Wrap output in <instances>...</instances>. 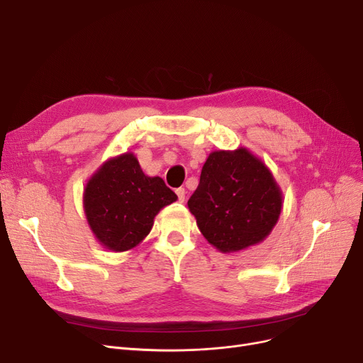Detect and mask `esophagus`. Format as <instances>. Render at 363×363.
I'll use <instances>...</instances> for the list:
<instances>
[{
  "label": "esophagus",
  "mask_w": 363,
  "mask_h": 363,
  "mask_svg": "<svg viewBox=\"0 0 363 363\" xmlns=\"http://www.w3.org/2000/svg\"><path fill=\"white\" fill-rule=\"evenodd\" d=\"M177 196H178V200L182 203V201H185V194H186V191H185V188H178L177 189Z\"/></svg>",
  "instance_id": "esophagus-1"
}]
</instances>
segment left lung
I'll list each match as a JSON object with an SVG mask.
<instances>
[{
	"label": "left lung",
	"instance_id": "8db88e82",
	"mask_svg": "<svg viewBox=\"0 0 363 363\" xmlns=\"http://www.w3.org/2000/svg\"><path fill=\"white\" fill-rule=\"evenodd\" d=\"M203 237L222 253L262 242L277 225L282 193L271 170L247 148L213 151L188 200Z\"/></svg>",
	"mask_w": 363,
	"mask_h": 363
}]
</instances>
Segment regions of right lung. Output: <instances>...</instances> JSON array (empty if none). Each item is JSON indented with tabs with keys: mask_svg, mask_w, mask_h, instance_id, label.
<instances>
[{
	"mask_svg": "<svg viewBox=\"0 0 363 363\" xmlns=\"http://www.w3.org/2000/svg\"><path fill=\"white\" fill-rule=\"evenodd\" d=\"M177 194L159 177H147L132 152L108 159L89 178L84 211L92 234L111 252L137 247L151 231L155 216Z\"/></svg>",
	"mask_w": 363,
	"mask_h": 363,
	"instance_id": "1",
	"label": "right lung"
}]
</instances>
